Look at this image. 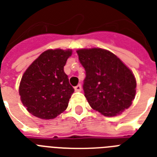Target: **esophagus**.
Instances as JSON below:
<instances>
[{
	"label": "esophagus",
	"mask_w": 157,
	"mask_h": 157,
	"mask_svg": "<svg viewBox=\"0 0 157 157\" xmlns=\"http://www.w3.org/2000/svg\"><path fill=\"white\" fill-rule=\"evenodd\" d=\"M75 90L77 91V92L81 91V85H77L76 86H75Z\"/></svg>",
	"instance_id": "34e87169"
}]
</instances>
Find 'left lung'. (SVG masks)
I'll return each instance as SVG.
<instances>
[{"instance_id":"8db88e82","label":"left lung","mask_w":157,"mask_h":157,"mask_svg":"<svg viewBox=\"0 0 157 157\" xmlns=\"http://www.w3.org/2000/svg\"><path fill=\"white\" fill-rule=\"evenodd\" d=\"M86 70L83 90L90 107L106 117L129 108L136 94L134 74L119 58L100 48L76 51Z\"/></svg>"}]
</instances>
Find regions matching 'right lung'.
<instances>
[{
	"label": "right lung",
	"instance_id": "right-lung-1",
	"mask_svg": "<svg viewBox=\"0 0 157 157\" xmlns=\"http://www.w3.org/2000/svg\"><path fill=\"white\" fill-rule=\"evenodd\" d=\"M71 53V50H48L26 70L19 85V95L31 114L50 120L67 109L74 89L63 67Z\"/></svg>",
	"mask_w": 157,
	"mask_h": 157
}]
</instances>
